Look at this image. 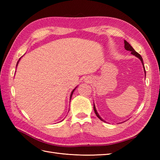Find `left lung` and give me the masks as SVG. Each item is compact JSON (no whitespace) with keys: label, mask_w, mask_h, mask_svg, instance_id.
<instances>
[{"label":"left lung","mask_w":160,"mask_h":160,"mask_svg":"<svg viewBox=\"0 0 160 160\" xmlns=\"http://www.w3.org/2000/svg\"><path fill=\"white\" fill-rule=\"evenodd\" d=\"M124 48H125V49H127V51H130V52H131V53L132 54V55L135 56H136V57H138V58H140V59L141 62H142V64H143V66H144V73H145V76H146V71H145V68H144V65L143 60H142V56H141L140 55V54H139L138 52H135V49H134L133 48H132V47L131 46L130 44H129L128 42L126 41V40H124ZM93 109H94V111H95V113H96V115H97V117H98V118H99L100 120L103 121V122H105L104 120H103L102 119V118H100V115H98V112H97V111H96V107H95V105H94V106H93Z\"/></svg>","instance_id":"obj_1"}]
</instances>
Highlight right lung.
I'll list each match as a JSON object with an SVG mask.
<instances>
[{
	"instance_id": "1",
	"label": "right lung",
	"mask_w": 160,
	"mask_h": 160,
	"mask_svg": "<svg viewBox=\"0 0 160 160\" xmlns=\"http://www.w3.org/2000/svg\"><path fill=\"white\" fill-rule=\"evenodd\" d=\"M20 59H19V60H20ZM19 60L18 61V62H17V64H16V67H17V65H18V62H19ZM75 89H74L73 91H72V92H71V96H70V100H71V96H72V95H73V91H75Z\"/></svg>"
}]
</instances>
